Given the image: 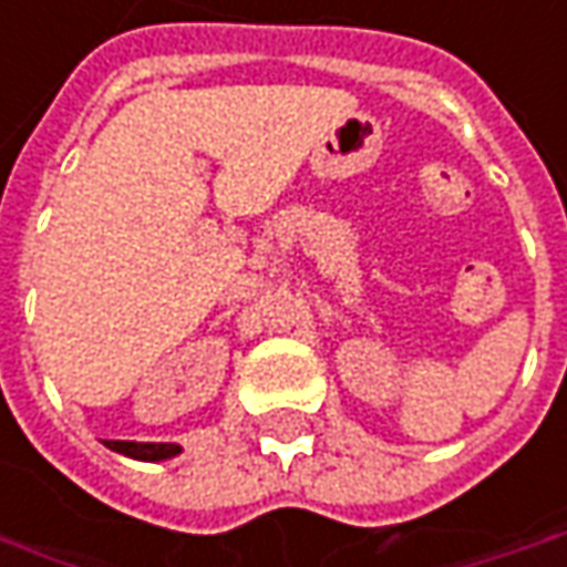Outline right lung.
Segmentation results:
<instances>
[{
  "mask_svg": "<svg viewBox=\"0 0 567 567\" xmlns=\"http://www.w3.org/2000/svg\"><path fill=\"white\" fill-rule=\"evenodd\" d=\"M111 450H117L123 456H133V460L157 462V460H171L179 453L176 444H136V441H107Z\"/></svg>",
  "mask_w": 567,
  "mask_h": 567,
  "instance_id": "1",
  "label": "right lung"
}]
</instances>
